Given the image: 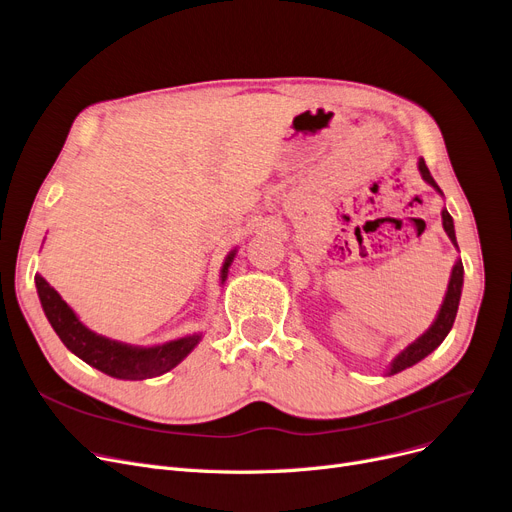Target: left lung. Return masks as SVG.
<instances>
[{
  "label": "left lung",
  "mask_w": 512,
  "mask_h": 512,
  "mask_svg": "<svg viewBox=\"0 0 512 512\" xmlns=\"http://www.w3.org/2000/svg\"><path fill=\"white\" fill-rule=\"evenodd\" d=\"M419 170L423 179L435 187L437 191L442 193V189L437 187V183L433 181L429 168L425 164V160L421 158L419 160ZM442 221H444V229L448 233V237L452 239V243L456 246V235H454V223H452V216L448 214V210H442ZM460 291H462V262L458 260L454 264L452 269V277H450V283H448V291H446V298H444V304H442V310L440 314H437L435 323L429 327V331H425L417 342H412L394 362H392V369H389V375H396L408 367H412V364H417L419 360H423L427 354H431L437 346H440L446 335L450 333L452 325H454V319H456V310H458V302H460Z\"/></svg>",
  "instance_id": "obj_1"
}]
</instances>
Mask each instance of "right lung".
I'll use <instances>...</instances> for the list:
<instances>
[{
	"label": "right lung",
	"instance_id": "right-lung-1",
	"mask_svg": "<svg viewBox=\"0 0 512 512\" xmlns=\"http://www.w3.org/2000/svg\"><path fill=\"white\" fill-rule=\"evenodd\" d=\"M233 256L235 252L229 254L223 266V281L227 277V269L233 262ZM35 283H37L43 312L47 316V321L52 323L58 337L62 339V344L72 354H77L81 360L91 364V367L110 377L129 379V381L158 377L177 367V364L200 342V335L181 337V339H175V342H168L154 348H133L127 344L112 342L108 337L89 331L77 319V314L70 310V306L60 298L58 291L41 275L35 277Z\"/></svg>",
	"mask_w": 512,
	"mask_h": 512
}]
</instances>
